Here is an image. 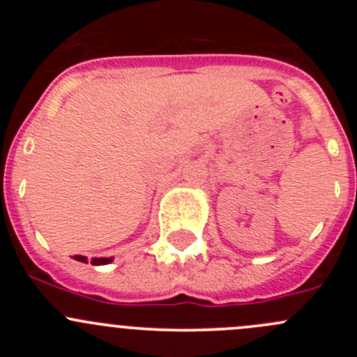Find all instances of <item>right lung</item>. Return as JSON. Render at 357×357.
Instances as JSON below:
<instances>
[{
	"mask_svg": "<svg viewBox=\"0 0 357 357\" xmlns=\"http://www.w3.org/2000/svg\"><path fill=\"white\" fill-rule=\"evenodd\" d=\"M75 261H79V262H88V257H84V255H75ZM112 259H93L91 261V264H95V266H100V264H107V262H110Z\"/></svg>",
	"mask_w": 357,
	"mask_h": 357,
	"instance_id": "add662e5",
	"label": "right lung"
}]
</instances>
